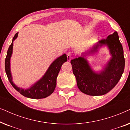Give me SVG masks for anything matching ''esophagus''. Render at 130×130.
I'll list each match as a JSON object with an SVG mask.
<instances>
[{"instance_id": "obj_1", "label": "esophagus", "mask_w": 130, "mask_h": 130, "mask_svg": "<svg viewBox=\"0 0 130 130\" xmlns=\"http://www.w3.org/2000/svg\"><path fill=\"white\" fill-rule=\"evenodd\" d=\"M67 60H68V61H70L71 59H72V54H71V53H67Z\"/></svg>"}]
</instances>
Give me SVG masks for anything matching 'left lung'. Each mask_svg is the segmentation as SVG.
<instances>
[{
  "label": "left lung",
  "instance_id": "1",
  "mask_svg": "<svg viewBox=\"0 0 130 130\" xmlns=\"http://www.w3.org/2000/svg\"><path fill=\"white\" fill-rule=\"evenodd\" d=\"M102 46L108 48L111 58L102 70L96 72L86 57L96 54ZM70 62L77 87L82 92L90 96L107 93L118 83L125 67L123 48L117 32L108 35L106 39H102Z\"/></svg>",
  "mask_w": 130,
  "mask_h": 130
}]
</instances>
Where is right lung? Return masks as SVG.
I'll return each instance as SVG.
<instances>
[{
  "label": "right lung",
  "instance_id": "1",
  "mask_svg": "<svg viewBox=\"0 0 130 130\" xmlns=\"http://www.w3.org/2000/svg\"><path fill=\"white\" fill-rule=\"evenodd\" d=\"M18 32L13 37L12 43L9 47L6 59H5V71L8 78L12 86L21 95L31 99H42L48 96L54 92L56 86V80L58 74L61 69V66L67 61V58L66 54L58 57L52 62L45 74L40 80L26 89L18 87L13 82V78L10 70V58L13 53V41L17 38Z\"/></svg>",
  "mask_w": 130,
  "mask_h": 130
}]
</instances>
